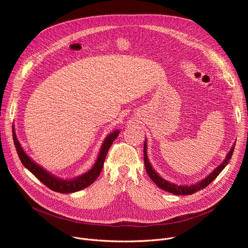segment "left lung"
<instances>
[{"label": "left lung", "instance_id": "obj_1", "mask_svg": "<svg viewBox=\"0 0 248 248\" xmlns=\"http://www.w3.org/2000/svg\"><path fill=\"white\" fill-rule=\"evenodd\" d=\"M234 148H235V142L232 145L230 151L227 153L225 159L223 160V162L221 163L220 165H218L214 170L209 174L207 175L204 179L200 180L199 182L192 185H178L175 183H171L170 181H167L165 180L163 177H161L157 172H155V169L153 168L151 162L148 159V140L147 139L145 140V144H144V160H145V166H146V170L147 173L149 175V177L152 179V181L154 183L157 185L159 188H161L162 190H165L167 192H170L174 195H191L195 192H197L201 189H204L205 187H207L209 185L212 181H214L216 179V177L222 172L223 169L228 165L231 157H232V154L234 151Z\"/></svg>", "mask_w": 248, "mask_h": 248}]
</instances>
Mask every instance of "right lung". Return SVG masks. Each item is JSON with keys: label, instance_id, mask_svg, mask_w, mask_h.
Wrapping results in <instances>:
<instances>
[{"label": "right lung", "instance_id": "1", "mask_svg": "<svg viewBox=\"0 0 248 248\" xmlns=\"http://www.w3.org/2000/svg\"><path fill=\"white\" fill-rule=\"evenodd\" d=\"M13 132H14L13 133L14 144L23 166L26 169H28V170L38 180H40L46 187L62 194H68V193H74L77 191H80L93 183L102 170V166H103L104 160H106L108 149L110 148L114 140L119 137V134L121 133L120 129H114L113 132H111L106 137L100 147L97 159L89 171L72 179H63V178L57 177L54 174H51L49 171L46 170V169H44L43 167L37 164L35 161H33L22 148L19 140L17 139L15 128H13Z\"/></svg>", "mask_w": 248, "mask_h": 248}]
</instances>
